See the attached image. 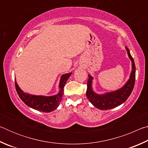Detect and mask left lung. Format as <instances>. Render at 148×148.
I'll return each instance as SVG.
<instances>
[{
	"mask_svg": "<svg viewBox=\"0 0 148 148\" xmlns=\"http://www.w3.org/2000/svg\"><path fill=\"white\" fill-rule=\"evenodd\" d=\"M125 49L127 50L129 58L132 62V70L129 79L121 88L102 94L97 93L92 89V85L93 77L91 74H88L89 78L87 80L86 96L89 102L97 108L101 110H107L114 108L126 101L130 95L131 94L134 86L136 67H135L134 60L130 53L129 49L127 47H125Z\"/></svg>",
	"mask_w": 148,
	"mask_h": 148,
	"instance_id": "1",
	"label": "left lung"
}]
</instances>
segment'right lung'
<instances>
[{
  "label": "right lung",
  "mask_w": 148,
  "mask_h": 148,
  "mask_svg": "<svg viewBox=\"0 0 148 148\" xmlns=\"http://www.w3.org/2000/svg\"><path fill=\"white\" fill-rule=\"evenodd\" d=\"M72 74V72L62 74L59 81V91L57 94L52 96L44 95H34L25 92L19 87L15 79V85L17 94L23 102L31 108L43 112H51L57 108L61 102L63 95L64 86L68 79Z\"/></svg>",
  "instance_id": "right-lung-1"
}]
</instances>
